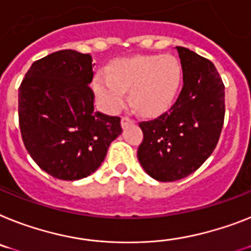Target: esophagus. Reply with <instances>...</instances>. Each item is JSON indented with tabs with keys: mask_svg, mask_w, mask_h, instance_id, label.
<instances>
[{
	"mask_svg": "<svg viewBox=\"0 0 251 251\" xmlns=\"http://www.w3.org/2000/svg\"><path fill=\"white\" fill-rule=\"evenodd\" d=\"M131 124H134V120L130 119V117H127V116H122V117H121V126H122V127H126L127 125H131Z\"/></svg>",
	"mask_w": 251,
	"mask_h": 251,
	"instance_id": "esophagus-1",
	"label": "esophagus"
}]
</instances>
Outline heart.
I'll return each mask as SVG.
<instances>
[{
    "label": "heart",
    "instance_id": "b5f03b06",
    "mask_svg": "<svg viewBox=\"0 0 251 251\" xmlns=\"http://www.w3.org/2000/svg\"><path fill=\"white\" fill-rule=\"evenodd\" d=\"M182 80V69L172 56H135L116 61L108 73L94 79V90L103 106L117 111L124 106L126 89L142 115H157L174 102Z\"/></svg>",
    "mask_w": 251,
    "mask_h": 251
}]
</instances>
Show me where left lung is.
<instances>
[{
  "label": "left lung",
  "instance_id": "8db88e82",
  "mask_svg": "<svg viewBox=\"0 0 251 251\" xmlns=\"http://www.w3.org/2000/svg\"><path fill=\"white\" fill-rule=\"evenodd\" d=\"M176 50L184 80L178 98L159 117L139 122L144 139L138 159L162 182L197 171L213 153L225 121V85L216 66L187 48Z\"/></svg>",
  "mask_w": 251,
  "mask_h": 251
}]
</instances>
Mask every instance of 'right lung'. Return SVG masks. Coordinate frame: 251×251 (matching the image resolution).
Wrapping results in <instances>:
<instances>
[{
  "label": "right lung",
  "mask_w": 251,
  "mask_h": 251,
  "mask_svg": "<svg viewBox=\"0 0 251 251\" xmlns=\"http://www.w3.org/2000/svg\"><path fill=\"white\" fill-rule=\"evenodd\" d=\"M92 56L62 50L33 62L19 88L25 148L56 178L88 177L122 132L121 119L94 109Z\"/></svg>",
  "instance_id": "right-lung-1"
}]
</instances>
